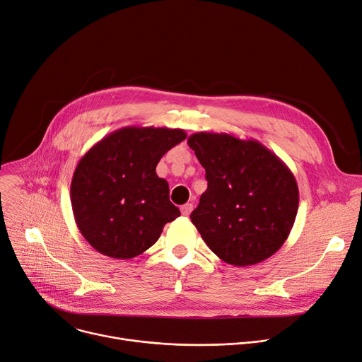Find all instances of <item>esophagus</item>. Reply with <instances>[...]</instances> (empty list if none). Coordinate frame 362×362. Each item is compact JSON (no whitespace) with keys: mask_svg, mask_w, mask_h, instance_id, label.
I'll use <instances>...</instances> for the list:
<instances>
[{"mask_svg":"<svg viewBox=\"0 0 362 362\" xmlns=\"http://www.w3.org/2000/svg\"><path fill=\"white\" fill-rule=\"evenodd\" d=\"M192 210H194V205L192 204H185V205H182V208H180V211H182V216H185V217H187L189 214L192 213Z\"/></svg>","mask_w":362,"mask_h":362,"instance_id":"1","label":"esophagus"}]
</instances>
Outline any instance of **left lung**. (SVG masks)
<instances>
[{"label": "left lung", "mask_w": 362, "mask_h": 362, "mask_svg": "<svg viewBox=\"0 0 362 362\" xmlns=\"http://www.w3.org/2000/svg\"><path fill=\"white\" fill-rule=\"evenodd\" d=\"M187 145L208 182L191 214L208 248L236 267L276 254L292 230L299 205L291 168L261 142L230 133L198 132Z\"/></svg>", "instance_id": "left-lung-1"}]
</instances>
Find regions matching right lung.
Wrapping results in <instances>:
<instances>
[{"instance_id": "add662e5", "label": "right lung", "mask_w": 362, "mask_h": 362, "mask_svg": "<svg viewBox=\"0 0 362 362\" xmlns=\"http://www.w3.org/2000/svg\"><path fill=\"white\" fill-rule=\"evenodd\" d=\"M185 138L183 129L126 126L79 160L70 201L74 221L93 250L110 258H135L158 240L165 223L180 216L156 167Z\"/></svg>"}]
</instances>
